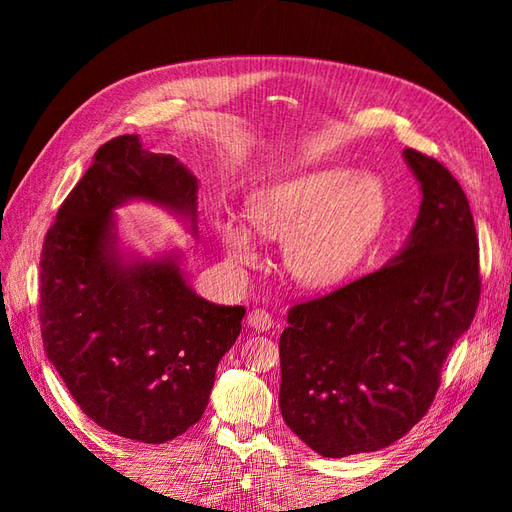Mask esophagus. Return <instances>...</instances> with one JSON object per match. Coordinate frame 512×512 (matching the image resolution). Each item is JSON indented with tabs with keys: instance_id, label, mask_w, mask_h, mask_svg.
<instances>
[{
	"instance_id": "1",
	"label": "esophagus",
	"mask_w": 512,
	"mask_h": 512,
	"mask_svg": "<svg viewBox=\"0 0 512 512\" xmlns=\"http://www.w3.org/2000/svg\"><path fill=\"white\" fill-rule=\"evenodd\" d=\"M247 327L254 329V331H269L273 327V318L265 309H252L250 314H247Z\"/></svg>"
}]
</instances>
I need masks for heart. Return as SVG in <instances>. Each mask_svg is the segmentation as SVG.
<instances>
[{
    "label": "heart",
    "instance_id": "b5f03b06",
    "mask_svg": "<svg viewBox=\"0 0 512 512\" xmlns=\"http://www.w3.org/2000/svg\"><path fill=\"white\" fill-rule=\"evenodd\" d=\"M384 183L350 166H316L260 185L247 196L254 231L235 213L215 222L228 260L237 269L262 262V239L284 241L288 271L305 286L344 282L361 265L386 220Z\"/></svg>",
    "mask_w": 512,
    "mask_h": 512
}]
</instances>
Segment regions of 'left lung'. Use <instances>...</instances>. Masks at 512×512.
I'll return each mask as SVG.
<instances>
[{"label":"left lung","mask_w":512,"mask_h":512,"mask_svg":"<svg viewBox=\"0 0 512 512\" xmlns=\"http://www.w3.org/2000/svg\"><path fill=\"white\" fill-rule=\"evenodd\" d=\"M404 160L423 194L404 247L382 269L290 307L280 337L282 416L322 457L380 451L406 436L478 307L466 194L438 160L414 149Z\"/></svg>","instance_id":"1"}]
</instances>
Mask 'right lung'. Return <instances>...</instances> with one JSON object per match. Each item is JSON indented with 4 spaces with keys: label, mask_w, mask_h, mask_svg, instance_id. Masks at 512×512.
<instances>
[{
    "label": "right lung",
    "mask_w": 512,
    "mask_h": 512,
    "mask_svg": "<svg viewBox=\"0 0 512 512\" xmlns=\"http://www.w3.org/2000/svg\"><path fill=\"white\" fill-rule=\"evenodd\" d=\"M136 200L198 237V179L188 166L145 151L138 134L102 145L42 245V342L91 421L162 444L200 421L245 307L198 297L177 247L153 258L123 247L115 211Z\"/></svg>",
    "instance_id": "obj_1"
}]
</instances>
